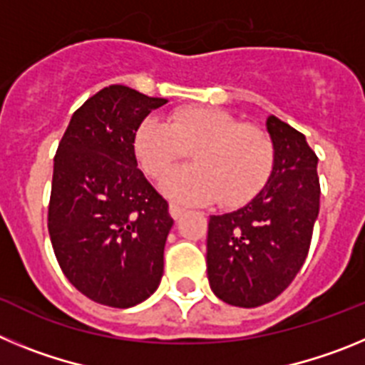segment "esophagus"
Masks as SVG:
<instances>
[{"mask_svg": "<svg viewBox=\"0 0 365 365\" xmlns=\"http://www.w3.org/2000/svg\"><path fill=\"white\" fill-rule=\"evenodd\" d=\"M185 214V208H182V206H179V205H170V215H172L173 219H179L180 215Z\"/></svg>", "mask_w": 365, "mask_h": 365, "instance_id": "1", "label": "esophagus"}]
</instances>
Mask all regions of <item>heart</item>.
Wrapping results in <instances>:
<instances>
[{
  "label": "heart",
  "mask_w": 365,
  "mask_h": 365,
  "mask_svg": "<svg viewBox=\"0 0 365 365\" xmlns=\"http://www.w3.org/2000/svg\"><path fill=\"white\" fill-rule=\"evenodd\" d=\"M135 151L151 179H163L193 153L195 166L164 180V192L182 202L240 206L256 197L274 168V140L259 125L217 108H185L170 120L151 117L135 137Z\"/></svg>",
  "instance_id": "heart-1"
}]
</instances>
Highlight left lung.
<instances>
[{
    "mask_svg": "<svg viewBox=\"0 0 365 365\" xmlns=\"http://www.w3.org/2000/svg\"><path fill=\"white\" fill-rule=\"evenodd\" d=\"M276 159L265 188L240 210L210 215L206 272L212 291L235 307H257L291 285L309 254L320 210L318 157L305 135L269 117Z\"/></svg>",
    "mask_w": 365,
    "mask_h": 365,
    "instance_id": "obj_1",
    "label": "left lung"
}]
</instances>
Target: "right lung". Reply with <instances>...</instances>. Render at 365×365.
<instances>
[{"instance_id":"add662e5","label":"right lung","mask_w":365,"mask_h":365,"mask_svg":"<svg viewBox=\"0 0 365 365\" xmlns=\"http://www.w3.org/2000/svg\"><path fill=\"white\" fill-rule=\"evenodd\" d=\"M166 102L104 87L73 113L54 155L47 214L54 256L66 278L100 305L133 307L163 278L173 219L137 168L135 135Z\"/></svg>"}]
</instances>
